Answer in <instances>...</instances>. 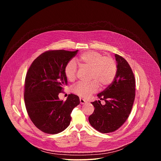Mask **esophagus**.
I'll use <instances>...</instances> for the list:
<instances>
[{
	"label": "esophagus",
	"instance_id": "obj_1",
	"mask_svg": "<svg viewBox=\"0 0 161 161\" xmlns=\"http://www.w3.org/2000/svg\"><path fill=\"white\" fill-rule=\"evenodd\" d=\"M80 104H85V103H87L86 100H85V99H82V98H80Z\"/></svg>",
	"mask_w": 161,
	"mask_h": 161
}]
</instances>
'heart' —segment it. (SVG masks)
<instances>
[{
  "mask_svg": "<svg viewBox=\"0 0 161 161\" xmlns=\"http://www.w3.org/2000/svg\"><path fill=\"white\" fill-rule=\"evenodd\" d=\"M76 62L82 68L90 69V78L93 80L88 83H78L73 88V92L81 97H88L97 91L99 84L102 87L110 85L115 78L117 64L110 57H104L101 53L90 51L81 54ZM76 65L73 61H69L64 68L67 79L73 81L76 78Z\"/></svg>",
  "mask_w": 161,
  "mask_h": 161,
  "instance_id": "heart-1",
  "label": "heart"
}]
</instances>
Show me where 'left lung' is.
<instances>
[{
  "label": "left lung",
  "instance_id": "8db88e82",
  "mask_svg": "<svg viewBox=\"0 0 161 161\" xmlns=\"http://www.w3.org/2000/svg\"><path fill=\"white\" fill-rule=\"evenodd\" d=\"M117 73L113 82L97 94L99 100L91 103L95 108L88 117L90 125L101 133L115 131L126 121L135 98V78L128 62L115 54Z\"/></svg>",
  "mask_w": 161,
  "mask_h": 161
}]
</instances>
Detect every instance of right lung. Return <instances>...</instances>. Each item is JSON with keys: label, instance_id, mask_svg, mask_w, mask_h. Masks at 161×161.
I'll list each match as a JSON object with an SVG mask.
<instances>
[{"label": "right lung", "instance_id": "1", "mask_svg": "<svg viewBox=\"0 0 161 161\" xmlns=\"http://www.w3.org/2000/svg\"><path fill=\"white\" fill-rule=\"evenodd\" d=\"M78 51L46 52L34 60L27 71L25 107L33 124L45 133L54 134L65 130L70 124L73 109L80 104L79 97L73 94L65 101L58 97L63 86L67 85L65 66Z\"/></svg>", "mask_w": 161, "mask_h": 161}]
</instances>
